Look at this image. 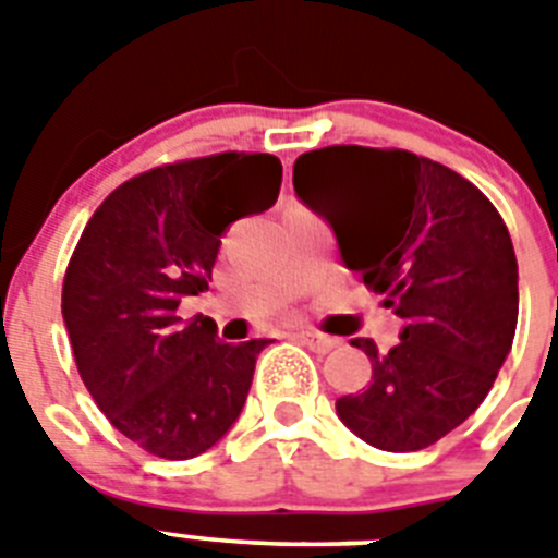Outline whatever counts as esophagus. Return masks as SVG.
Returning <instances> with one entry per match:
<instances>
[{
	"label": "esophagus",
	"instance_id": "obj_1",
	"mask_svg": "<svg viewBox=\"0 0 558 558\" xmlns=\"http://www.w3.org/2000/svg\"><path fill=\"white\" fill-rule=\"evenodd\" d=\"M295 340H299L302 347H307L310 352H315V354L332 352V349L340 343L338 338H329V335L313 332V329H307V332H299V335H295Z\"/></svg>",
	"mask_w": 558,
	"mask_h": 558
}]
</instances>
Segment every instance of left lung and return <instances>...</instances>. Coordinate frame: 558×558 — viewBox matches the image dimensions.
<instances>
[{
    "instance_id": "1",
    "label": "left lung",
    "mask_w": 558,
    "mask_h": 558,
    "mask_svg": "<svg viewBox=\"0 0 558 558\" xmlns=\"http://www.w3.org/2000/svg\"><path fill=\"white\" fill-rule=\"evenodd\" d=\"M295 195L332 226L349 270L405 322L372 386L335 402L366 445L416 452L477 411L514 343L517 256L500 211L450 167L408 150L332 145L299 156Z\"/></svg>"
}]
</instances>
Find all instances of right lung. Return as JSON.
Masks as SVG:
<instances>
[{
    "mask_svg": "<svg viewBox=\"0 0 558 558\" xmlns=\"http://www.w3.org/2000/svg\"><path fill=\"white\" fill-rule=\"evenodd\" d=\"M282 161L215 153L153 167L97 206L63 276V324L77 372L106 418L167 461L215 447L248 397L268 340L223 343L179 304L209 290L220 236L270 209Z\"/></svg>",
    "mask_w": 558,
    "mask_h": 558,
    "instance_id": "1",
    "label": "right lung"
}]
</instances>
